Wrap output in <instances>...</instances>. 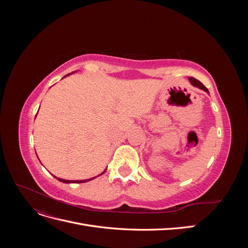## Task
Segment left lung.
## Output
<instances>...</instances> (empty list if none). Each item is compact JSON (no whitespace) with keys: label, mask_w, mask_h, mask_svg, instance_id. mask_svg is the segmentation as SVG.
Here are the masks:
<instances>
[{"label":"left lung","mask_w":248,"mask_h":248,"mask_svg":"<svg viewBox=\"0 0 248 248\" xmlns=\"http://www.w3.org/2000/svg\"><path fill=\"white\" fill-rule=\"evenodd\" d=\"M188 79H189L190 84H191L193 87H197V88H199V89H201V90H204L205 92H207V93L209 94L208 89H207V88H206L204 85H202L200 80L196 79V78H188Z\"/></svg>","instance_id":"1"}]
</instances>
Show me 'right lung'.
Here are the masks:
<instances>
[{"label":"right lung","mask_w":248,"mask_h":248,"mask_svg":"<svg viewBox=\"0 0 248 248\" xmlns=\"http://www.w3.org/2000/svg\"><path fill=\"white\" fill-rule=\"evenodd\" d=\"M67 76H70V73L69 74H67ZM67 76H65L64 78H66ZM106 170H107V169L104 170L100 175H102V174H104V172H106ZM99 175V176H100ZM96 177H98V176H96ZM96 177H94V178H91V179H88V180H65V179H61V178H57V177H55L56 179H58L60 182H63V183H85V182H88V181H90V180H93V179H95Z\"/></svg>","instance_id":"obj_1"}]
</instances>
